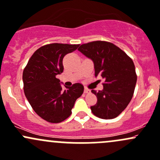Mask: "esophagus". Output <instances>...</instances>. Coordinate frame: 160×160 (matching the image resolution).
I'll use <instances>...</instances> for the list:
<instances>
[{"instance_id": "esophagus-1", "label": "esophagus", "mask_w": 160, "mask_h": 160, "mask_svg": "<svg viewBox=\"0 0 160 160\" xmlns=\"http://www.w3.org/2000/svg\"><path fill=\"white\" fill-rule=\"evenodd\" d=\"M84 93H85V94H90L91 93V91L89 90V89L85 88V90H84Z\"/></svg>"}]
</instances>
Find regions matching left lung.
I'll list each match as a JSON object with an SVG mask.
<instances>
[{
    "label": "left lung",
    "instance_id": "8db88e82",
    "mask_svg": "<svg viewBox=\"0 0 160 160\" xmlns=\"http://www.w3.org/2000/svg\"><path fill=\"white\" fill-rule=\"evenodd\" d=\"M78 50L92 59L94 75L104 78L103 90L92 92L98 98L92 112L102 119L117 118L128 105L137 83L133 60L119 47L104 41L82 44Z\"/></svg>",
    "mask_w": 160,
    "mask_h": 160
}]
</instances>
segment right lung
Segmentation results:
<instances>
[{
  "label": "right lung",
  "mask_w": 160,
  "mask_h": 160,
  "mask_svg": "<svg viewBox=\"0 0 160 160\" xmlns=\"http://www.w3.org/2000/svg\"><path fill=\"white\" fill-rule=\"evenodd\" d=\"M79 45L52 43L32 54L23 72V90L32 109L50 123H60L72 114L75 101L84 92L80 83L62 90L56 75L63 72L62 59Z\"/></svg>",
  "instance_id": "add662e5"
}]
</instances>
